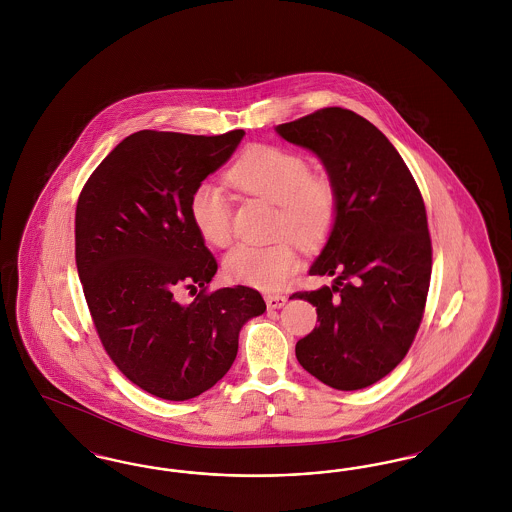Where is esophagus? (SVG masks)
Segmentation results:
<instances>
[{
	"mask_svg": "<svg viewBox=\"0 0 512 512\" xmlns=\"http://www.w3.org/2000/svg\"><path fill=\"white\" fill-rule=\"evenodd\" d=\"M265 301H267L268 309H282L286 305L288 297L286 295H267Z\"/></svg>",
	"mask_w": 512,
	"mask_h": 512,
	"instance_id": "obj_1",
	"label": "esophagus"
}]
</instances>
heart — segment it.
<instances>
[{"label":"heart","mask_w":512,"mask_h":512,"mask_svg":"<svg viewBox=\"0 0 512 512\" xmlns=\"http://www.w3.org/2000/svg\"><path fill=\"white\" fill-rule=\"evenodd\" d=\"M228 178L244 192L278 205L276 234H290L303 249H317L330 236L338 199L334 188L313 178L301 155L274 146L249 149L230 169ZM190 219L209 245L226 247L232 240V207L224 190L201 182L190 197ZM297 253L290 240L270 245H236L224 259L226 274L259 290L282 288L297 270Z\"/></svg>","instance_id":"heart-1"}]
</instances>
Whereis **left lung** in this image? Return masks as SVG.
Instances as JSON below:
<instances>
[{
    "label": "left lung",
    "instance_id": "left-lung-1",
    "mask_svg": "<svg viewBox=\"0 0 512 512\" xmlns=\"http://www.w3.org/2000/svg\"><path fill=\"white\" fill-rule=\"evenodd\" d=\"M276 134L317 155L338 199L309 268L334 284L290 297L315 305L320 322L295 357L334 390H363L403 361L422 320L432 274L422 195L390 140L349 109H320Z\"/></svg>",
    "mask_w": 512,
    "mask_h": 512
}]
</instances>
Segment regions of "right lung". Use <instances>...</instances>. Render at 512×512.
Returning a JSON list of instances; mask_svg holds the SVG:
<instances>
[{
	"label": "right lung",
	"instance_id": "obj_1",
	"mask_svg": "<svg viewBox=\"0 0 512 512\" xmlns=\"http://www.w3.org/2000/svg\"><path fill=\"white\" fill-rule=\"evenodd\" d=\"M244 136L140 130L78 197L76 268L99 340L132 384L167 401L211 390L234 363L245 322L267 311L245 286L205 293L219 265L190 219L195 188ZM184 287L202 288L192 304L177 299Z\"/></svg>",
	"mask_w": 512,
	"mask_h": 512
}]
</instances>
